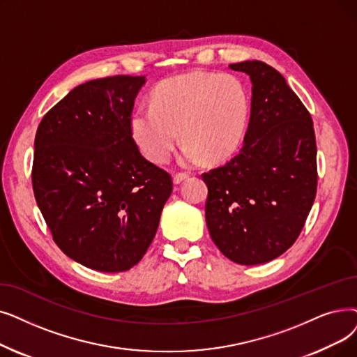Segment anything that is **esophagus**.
Segmentation results:
<instances>
[{
    "mask_svg": "<svg viewBox=\"0 0 357 357\" xmlns=\"http://www.w3.org/2000/svg\"><path fill=\"white\" fill-rule=\"evenodd\" d=\"M188 178V175L187 174H176L175 176H174V183L175 185H178V183H181V182H183L185 179Z\"/></svg>",
    "mask_w": 357,
    "mask_h": 357,
    "instance_id": "obj_1",
    "label": "esophagus"
}]
</instances>
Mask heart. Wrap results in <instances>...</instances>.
I'll return each mask as SVG.
<instances>
[{"mask_svg": "<svg viewBox=\"0 0 357 357\" xmlns=\"http://www.w3.org/2000/svg\"><path fill=\"white\" fill-rule=\"evenodd\" d=\"M248 118L250 98L238 77L192 71L154 89L151 105L134 112L131 130L146 156L156 163L170 158L182 135L181 163L195 166L204 158H229L242 140Z\"/></svg>", "mask_w": 357, "mask_h": 357, "instance_id": "b5f03b06", "label": "heart"}]
</instances>
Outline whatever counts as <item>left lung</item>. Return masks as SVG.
Instances as JSON below:
<instances>
[{
	"label": "left lung",
	"instance_id": "obj_1",
	"mask_svg": "<svg viewBox=\"0 0 357 357\" xmlns=\"http://www.w3.org/2000/svg\"><path fill=\"white\" fill-rule=\"evenodd\" d=\"M229 68L250 75L251 116L243 147L203 174L206 222L220 252L242 266L264 264L296 242L317 195L311 114L284 77L262 61Z\"/></svg>",
	"mask_w": 357,
	"mask_h": 357
}]
</instances>
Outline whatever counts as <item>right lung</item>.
<instances>
[{"label": "right lung", "instance_id": "obj_1", "mask_svg": "<svg viewBox=\"0 0 357 357\" xmlns=\"http://www.w3.org/2000/svg\"><path fill=\"white\" fill-rule=\"evenodd\" d=\"M144 77L112 75L73 89L42 118L32 185L54 242L82 266L121 273L156 235L172 178L132 138Z\"/></svg>", "mask_w": 357, "mask_h": 357}]
</instances>
